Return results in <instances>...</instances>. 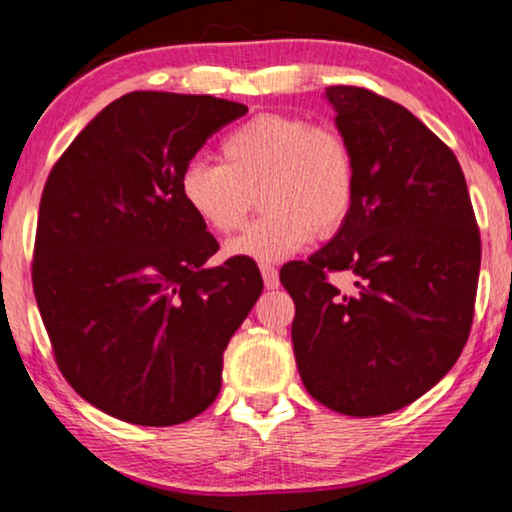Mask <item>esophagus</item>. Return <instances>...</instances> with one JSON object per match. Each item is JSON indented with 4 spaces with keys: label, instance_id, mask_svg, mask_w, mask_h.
<instances>
[{
    "label": "esophagus",
    "instance_id": "obj_1",
    "mask_svg": "<svg viewBox=\"0 0 512 512\" xmlns=\"http://www.w3.org/2000/svg\"><path fill=\"white\" fill-rule=\"evenodd\" d=\"M261 275H263V282H265V286H268V289H277V286H279V272H277L275 265L261 263Z\"/></svg>",
    "mask_w": 512,
    "mask_h": 512
}]
</instances>
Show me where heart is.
Returning <instances> with one entry per match:
<instances>
[{
    "mask_svg": "<svg viewBox=\"0 0 512 512\" xmlns=\"http://www.w3.org/2000/svg\"><path fill=\"white\" fill-rule=\"evenodd\" d=\"M221 163H191L179 177L184 205L219 235L242 228L254 205L265 212L228 242L230 256L279 261L314 233L333 235L356 193V158L340 130L298 114H258L219 146Z\"/></svg>",
    "mask_w": 512,
    "mask_h": 512,
    "instance_id": "1",
    "label": "heart"
}]
</instances>
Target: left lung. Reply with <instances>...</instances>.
I'll return each instance as SVG.
<instances>
[{
  "label": "left lung",
  "instance_id": "left-lung-1",
  "mask_svg": "<svg viewBox=\"0 0 512 512\" xmlns=\"http://www.w3.org/2000/svg\"><path fill=\"white\" fill-rule=\"evenodd\" d=\"M356 158L347 221L279 282L296 303L293 354L305 389L342 415L401 410L457 363L473 324L480 230L457 156L401 104L326 88ZM333 271H352L342 294Z\"/></svg>",
  "mask_w": 512,
  "mask_h": 512
}]
</instances>
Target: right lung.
Returning <instances> with one entry per match:
<instances>
[{
  "instance_id": "right-lung-1",
  "label": "right lung",
  "mask_w": 512,
  "mask_h": 512,
  "mask_svg": "<svg viewBox=\"0 0 512 512\" xmlns=\"http://www.w3.org/2000/svg\"><path fill=\"white\" fill-rule=\"evenodd\" d=\"M212 95L135 90L104 107L48 174L32 286L55 363L107 415L172 426L221 391L223 349L263 291L251 258L219 251L179 177L247 114Z\"/></svg>"
}]
</instances>
